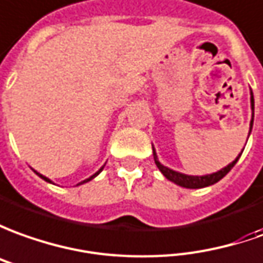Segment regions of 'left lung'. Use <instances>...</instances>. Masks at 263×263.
I'll list each match as a JSON object with an SVG mask.
<instances>
[{"instance_id":"left-lung-1","label":"left lung","mask_w":263,"mask_h":263,"mask_svg":"<svg viewBox=\"0 0 263 263\" xmlns=\"http://www.w3.org/2000/svg\"><path fill=\"white\" fill-rule=\"evenodd\" d=\"M251 104H252V110H253V94L251 96ZM253 124V113H252V120H251V128H252ZM251 133V132H249ZM243 152V150H242ZM242 155V153H240ZM240 155L231 163V164H228L226 167H223L222 170H219L216 173H212V175H206V176H187V175H183V173H179V172H175V170L169 169V167H166V166H163L162 163L157 160V156H156L155 150H153V156H155V162L156 166L159 167V170L163 173V176L166 177V179H169L170 182H173V183L179 184V186H182V187H187V189H200V187H206V186H211V184L216 183L219 182L222 177H225L231 169L236 164V162L239 160V157Z\"/></svg>"}]
</instances>
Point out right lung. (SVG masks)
<instances>
[{
  "label": "right lung",
  "instance_id": "1",
  "mask_svg": "<svg viewBox=\"0 0 263 263\" xmlns=\"http://www.w3.org/2000/svg\"><path fill=\"white\" fill-rule=\"evenodd\" d=\"M101 170H103V167H101V169L99 170V172H97V173H94L93 176H91V177H88V179H86V180H84V182H81V183H86V182H88V180H91V179H94V177H96V176H97V175H99V173H100ZM34 172H35V170H34ZM35 173H37V172H35ZM37 175H38V176H40V177H41V179H44L45 182H50V183H51V180H50V179H47V177L43 176V175H40V173H37ZM81 183H80V184H81Z\"/></svg>",
  "mask_w": 263,
  "mask_h": 263
}]
</instances>
